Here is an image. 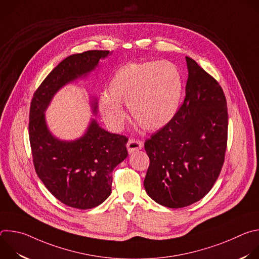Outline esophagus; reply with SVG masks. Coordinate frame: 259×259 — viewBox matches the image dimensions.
<instances>
[{"instance_id": "1", "label": "esophagus", "mask_w": 259, "mask_h": 259, "mask_svg": "<svg viewBox=\"0 0 259 259\" xmlns=\"http://www.w3.org/2000/svg\"><path fill=\"white\" fill-rule=\"evenodd\" d=\"M143 146V142L140 140H136V139H129L127 142V150L130 154L137 152L139 150L142 149Z\"/></svg>"}]
</instances>
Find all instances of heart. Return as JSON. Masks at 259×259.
Wrapping results in <instances>:
<instances>
[{
  "mask_svg": "<svg viewBox=\"0 0 259 259\" xmlns=\"http://www.w3.org/2000/svg\"><path fill=\"white\" fill-rule=\"evenodd\" d=\"M182 82L176 65L167 60L129 62L121 66L100 97V112L104 121L121 130L126 103L134 120L146 131H156L175 117L181 97Z\"/></svg>",
  "mask_w": 259,
  "mask_h": 259,
  "instance_id": "1",
  "label": "heart"
}]
</instances>
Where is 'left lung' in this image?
I'll return each instance as SVG.
<instances>
[{
  "mask_svg": "<svg viewBox=\"0 0 259 259\" xmlns=\"http://www.w3.org/2000/svg\"><path fill=\"white\" fill-rule=\"evenodd\" d=\"M186 58L189 78L183 103L173 120L144 142L150 158L144 189L168 208L190 206L210 192L228 145L224 90L194 59Z\"/></svg>",
  "mask_w": 259,
  "mask_h": 259,
  "instance_id": "left-lung-1",
  "label": "left lung"
}]
</instances>
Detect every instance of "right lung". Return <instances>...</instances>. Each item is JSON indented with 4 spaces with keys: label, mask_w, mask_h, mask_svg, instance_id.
Segmentation results:
<instances>
[{
    "label": "right lung",
    "mask_w": 259,
    "mask_h": 259,
    "mask_svg": "<svg viewBox=\"0 0 259 259\" xmlns=\"http://www.w3.org/2000/svg\"><path fill=\"white\" fill-rule=\"evenodd\" d=\"M108 50H90L63 59L33 93L28 135L34 170L47 190L61 203L77 209H91L112 193L113 171L127 156L124 135L101 129L95 120L75 141L51 135L44 112L54 94L65 84L86 76ZM96 113V102L92 103Z\"/></svg>",
    "instance_id": "obj_1"
}]
</instances>
